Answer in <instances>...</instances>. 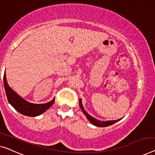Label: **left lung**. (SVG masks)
<instances>
[{
  "instance_id": "left-lung-1",
  "label": "left lung",
  "mask_w": 155,
  "mask_h": 155,
  "mask_svg": "<svg viewBox=\"0 0 155 155\" xmlns=\"http://www.w3.org/2000/svg\"><path fill=\"white\" fill-rule=\"evenodd\" d=\"M79 106H80V108L82 110V111L84 114L85 115V116L87 118V120L91 122V123L93 124L94 126H97V127H108V126H110L111 125V124L115 123V122L120 120V119H118V120H108V121H101V120H97L96 118H94V117H92L91 115H90L87 113L85 111L84 107H83L82 105V101H81V99H80L79 100Z\"/></svg>"
}]
</instances>
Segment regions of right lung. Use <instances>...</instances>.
I'll list each match as a JSON object with an SVG mask.
<instances>
[{
    "instance_id": "1",
    "label": "right lung",
    "mask_w": 155,
    "mask_h": 155,
    "mask_svg": "<svg viewBox=\"0 0 155 155\" xmlns=\"http://www.w3.org/2000/svg\"><path fill=\"white\" fill-rule=\"evenodd\" d=\"M3 82L5 93L8 97L9 103L17 110L18 113L22 115L30 117H35L40 115L44 112H45L48 108L51 107L54 103L55 98L49 102L41 104H36L30 103L28 101L24 100L19 95L16 93L11 87L9 86L7 82L5 73L4 74Z\"/></svg>"
}]
</instances>
